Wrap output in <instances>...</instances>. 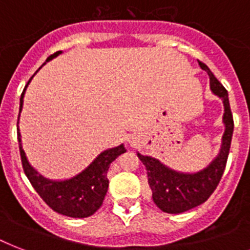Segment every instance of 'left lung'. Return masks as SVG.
I'll return each instance as SVG.
<instances>
[{
  "label": "left lung",
  "mask_w": 250,
  "mask_h": 250,
  "mask_svg": "<svg viewBox=\"0 0 250 250\" xmlns=\"http://www.w3.org/2000/svg\"><path fill=\"white\" fill-rule=\"evenodd\" d=\"M200 67L208 72L210 79V89L215 96L222 98L225 106L223 123L225 133L222 136L221 150L218 156L205 168L197 172H179L165 166L161 161L149 156L137 153L139 160L146 167L148 183L152 189L153 201L162 211L168 214L184 213L196 206L201 205L211 196L221 182L229 158V146L233 133V118L229 107V93L219 80L210 71V68L202 62Z\"/></svg>",
  "instance_id": "left-lung-1"
}]
</instances>
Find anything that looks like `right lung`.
<instances>
[{
	"instance_id": "add662e5",
	"label": "right lung",
	"mask_w": 250,
	"mask_h": 250,
	"mask_svg": "<svg viewBox=\"0 0 250 250\" xmlns=\"http://www.w3.org/2000/svg\"><path fill=\"white\" fill-rule=\"evenodd\" d=\"M61 53L62 52H57L48 57L46 62L60 56ZM28 84L25 85L21 96L19 111H21V107H23V97H24V92ZM18 121H19V118H18ZM18 141H19L23 170L35 190L40 194V197L44 200L49 208H52L57 213L71 218H86L100 209L106 196V192H107V188H109L107 171H109L110 164L118 156H121L122 153L125 152L123 144L115 146V148L104 150L96 157V160L86 167L85 170L75 175L74 178L66 179V180H50V179L44 178L42 175L39 174L29 165L24 150H23V146H21L19 127H18Z\"/></svg>"
}]
</instances>
